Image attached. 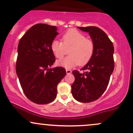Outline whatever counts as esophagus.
<instances>
[{"label":"esophagus","mask_w":133,"mask_h":133,"mask_svg":"<svg viewBox=\"0 0 133 133\" xmlns=\"http://www.w3.org/2000/svg\"><path fill=\"white\" fill-rule=\"evenodd\" d=\"M65 71H66V74H71V72H72L71 70H70V69H66V70H65Z\"/></svg>","instance_id":"esophagus-1"}]
</instances>
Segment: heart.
Wrapping results in <instances>:
<instances>
[{"label":"heart","instance_id":"heart-1","mask_svg":"<svg viewBox=\"0 0 133 133\" xmlns=\"http://www.w3.org/2000/svg\"><path fill=\"white\" fill-rule=\"evenodd\" d=\"M70 47V56L57 61V65L65 69L86 64L92 58L94 51V42L76 29L67 31L62 36V42L55 39L51 44V51L58 59H61L65 55V49Z\"/></svg>","mask_w":133,"mask_h":133}]
</instances>
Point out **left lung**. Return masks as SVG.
Here are the masks:
<instances>
[{"instance_id":"1","label":"left lung","mask_w":133,"mask_h":133,"mask_svg":"<svg viewBox=\"0 0 133 133\" xmlns=\"http://www.w3.org/2000/svg\"><path fill=\"white\" fill-rule=\"evenodd\" d=\"M89 33L94 44L92 57L80 73L72 71L75 81L71 86L72 96L77 101L90 103L99 98L109 84L114 71V46L108 36L97 27H77Z\"/></svg>"}]
</instances>
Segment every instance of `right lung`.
Instances as JSON below:
<instances>
[{"instance_id":"right-lung-1","label":"right lung","mask_w":133,"mask_h":133,"mask_svg":"<svg viewBox=\"0 0 133 133\" xmlns=\"http://www.w3.org/2000/svg\"><path fill=\"white\" fill-rule=\"evenodd\" d=\"M56 26L33 25L22 36L17 47L16 73L25 95L38 104L51 103L57 86L66 72L62 67L51 68L56 61L51 44L57 36Z\"/></svg>"}]
</instances>
